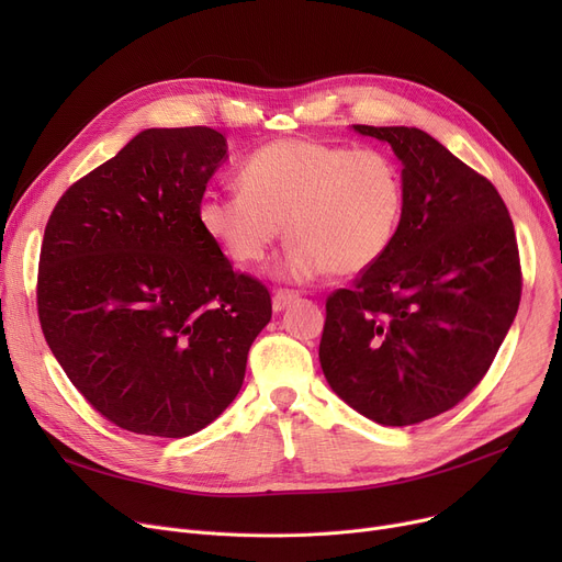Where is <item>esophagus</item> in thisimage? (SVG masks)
<instances>
[{
  "mask_svg": "<svg viewBox=\"0 0 562 562\" xmlns=\"http://www.w3.org/2000/svg\"><path fill=\"white\" fill-rule=\"evenodd\" d=\"M296 299H299V291L276 289V293H273V310H276V312H282L284 307H289Z\"/></svg>",
  "mask_w": 562,
  "mask_h": 562,
  "instance_id": "esophagus-1",
  "label": "esophagus"
}]
</instances>
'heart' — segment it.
<instances>
[{
	"mask_svg": "<svg viewBox=\"0 0 562 562\" xmlns=\"http://www.w3.org/2000/svg\"><path fill=\"white\" fill-rule=\"evenodd\" d=\"M239 187L202 195L204 234L236 263L255 266L284 223L291 244L280 273L296 282L371 269L392 248L405 210L401 168L378 147L273 140L244 161Z\"/></svg>",
	"mask_w": 562,
	"mask_h": 562,
	"instance_id": "b5f03b06",
	"label": "heart"
}]
</instances>
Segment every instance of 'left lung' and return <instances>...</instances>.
Listing matches in <instances>:
<instances>
[{"label":"left lung","mask_w":562,"mask_h":562,"mask_svg":"<svg viewBox=\"0 0 562 562\" xmlns=\"http://www.w3.org/2000/svg\"><path fill=\"white\" fill-rule=\"evenodd\" d=\"M352 130L403 164L392 248L326 301L318 360L333 392L382 426L456 407L485 378L521 299L517 236L487 177L417 127Z\"/></svg>","instance_id":"1"}]
</instances>
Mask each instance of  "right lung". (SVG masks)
<instances>
[{"instance_id": "1", "label": "right lung", "mask_w": 562, "mask_h": 562, "mask_svg": "<svg viewBox=\"0 0 562 562\" xmlns=\"http://www.w3.org/2000/svg\"><path fill=\"white\" fill-rule=\"evenodd\" d=\"M227 155L212 127L145 130L47 221L36 303L47 346L117 428L187 437L244 385L271 293L232 269L198 204Z\"/></svg>"}]
</instances>
